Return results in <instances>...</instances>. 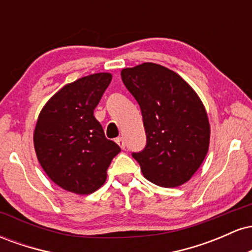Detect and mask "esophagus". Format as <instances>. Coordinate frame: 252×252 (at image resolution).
<instances>
[{
    "label": "esophagus",
    "instance_id": "34e87169",
    "mask_svg": "<svg viewBox=\"0 0 252 252\" xmlns=\"http://www.w3.org/2000/svg\"><path fill=\"white\" fill-rule=\"evenodd\" d=\"M116 143L121 147V149H126V142H124L123 137H117L116 138Z\"/></svg>",
    "mask_w": 252,
    "mask_h": 252
}]
</instances>
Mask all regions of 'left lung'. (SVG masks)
<instances>
[{
    "label": "left lung",
    "mask_w": 252,
    "mask_h": 252,
    "mask_svg": "<svg viewBox=\"0 0 252 252\" xmlns=\"http://www.w3.org/2000/svg\"><path fill=\"white\" fill-rule=\"evenodd\" d=\"M137 100L147 146L132 158L147 180L173 189L184 185L201 166L210 146V122L198 94L174 71L143 63L121 71Z\"/></svg>",
    "instance_id": "1"
}]
</instances>
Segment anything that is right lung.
<instances>
[{
  "label": "right lung",
  "instance_id": "1",
  "mask_svg": "<svg viewBox=\"0 0 252 252\" xmlns=\"http://www.w3.org/2000/svg\"><path fill=\"white\" fill-rule=\"evenodd\" d=\"M111 79V73L102 72L66 84L37 117L33 135L37 160L48 178L68 192H96L106 181L112 158L121 152L94 116Z\"/></svg>",
  "mask_w": 252,
  "mask_h": 252
}]
</instances>
